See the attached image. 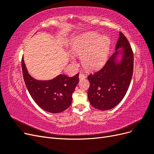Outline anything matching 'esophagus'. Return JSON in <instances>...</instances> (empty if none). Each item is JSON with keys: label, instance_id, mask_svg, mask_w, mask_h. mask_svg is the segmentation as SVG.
Instances as JSON below:
<instances>
[{"label": "esophagus", "instance_id": "1", "mask_svg": "<svg viewBox=\"0 0 154 154\" xmlns=\"http://www.w3.org/2000/svg\"><path fill=\"white\" fill-rule=\"evenodd\" d=\"M85 78H86V76H85V74H82V73L79 74V78H80V79H84Z\"/></svg>", "mask_w": 154, "mask_h": 154}]
</instances>
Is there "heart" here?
I'll list each match as a JSON object with an SVG mask.
<instances>
[{"mask_svg":"<svg viewBox=\"0 0 154 154\" xmlns=\"http://www.w3.org/2000/svg\"><path fill=\"white\" fill-rule=\"evenodd\" d=\"M110 39L89 32L79 37L74 43L72 51L82 57V63L87 70H95L103 66L109 54Z\"/></svg>","mask_w":154,"mask_h":154,"instance_id":"b5f03b06","label":"heart"}]
</instances>
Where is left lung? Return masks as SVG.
I'll list each match as a JSON object with an SVG mask.
<instances>
[{
  "instance_id": "8db88e82",
  "label": "left lung",
  "mask_w": 154,
  "mask_h": 154,
  "mask_svg": "<svg viewBox=\"0 0 154 154\" xmlns=\"http://www.w3.org/2000/svg\"><path fill=\"white\" fill-rule=\"evenodd\" d=\"M123 47V57L120 63L115 61L117 49ZM116 53L99 71L89 74L88 98L94 108L101 110L114 108L122 101L131 82L134 70V53L126 36L119 32Z\"/></svg>"
}]
</instances>
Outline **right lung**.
Here are the masks:
<instances>
[{
  "label": "right lung",
  "instance_id": "1",
  "mask_svg": "<svg viewBox=\"0 0 154 154\" xmlns=\"http://www.w3.org/2000/svg\"><path fill=\"white\" fill-rule=\"evenodd\" d=\"M23 77L32 98L40 108L51 113H60L71 105L72 94L79 82V74L72 77L60 74L51 80H36L27 72L22 58Z\"/></svg>",
  "mask_w": 154,
  "mask_h": 154
}]
</instances>
